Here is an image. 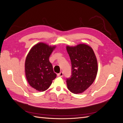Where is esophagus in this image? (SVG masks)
Wrapping results in <instances>:
<instances>
[{
	"label": "esophagus",
	"mask_w": 123,
	"mask_h": 123,
	"mask_svg": "<svg viewBox=\"0 0 123 123\" xmlns=\"http://www.w3.org/2000/svg\"><path fill=\"white\" fill-rule=\"evenodd\" d=\"M63 75H64V73H63V72H62V71L61 72L57 74V76L59 77H62Z\"/></svg>",
	"instance_id": "1"
}]
</instances>
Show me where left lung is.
Wrapping results in <instances>:
<instances>
[{
	"label": "left lung",
	"mask_w": 123,
	"mask_h": 123,
	"mask_svg": "<svg viewBox=\"0 0 123 123\" xmlns=\"http://www.w3.org/2000/svg\"><path fill=\"white\" fill-rule=\"evenodd\" d=\"M71 62V76L67 79L69 90L74 94L81 93L93 83L97 75L98 62L92 48L85 44L67 46Z\"/></svg>",
	"instance_id": "left-lung-1"
}]
</instances>
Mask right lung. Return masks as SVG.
Segmentation results:
<instances>
[{"label":"right lung","instance_id":"add662e5","mask_svg":"<svg viewBox=\"0 0 123 123\" xmlns=\"http://www.w3.org/2000/svg\"><path fill=\"white\" fill-rule=\"evenodd\" d=\"M55 46L39 43L33 46L28 54L25 62V73L29 85L38 91L49 88L56 77L49 57Z\"/></svg>","mask_w":123,"mask_h":123}]
</instances>
